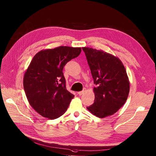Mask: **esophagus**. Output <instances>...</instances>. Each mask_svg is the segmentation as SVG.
I'll use <instances>...</instances> for the list:
<instances>
[{
    "label": "esophagus",
    "mask_w": 156,
    "mask_h": 156,
    "mask_svg": "<svg viewBox=\"0 0 156 156\" xmlns=\"http://www.w3.org/2000/svg\"><path fill=\"white\" fill-rule=\"evenodd\" d=\"M86 90V88H84L83 90H82V91H80V92H78L77 94H78L79 96H81V95H82V94H83L85 93Z\"/></svg>",
    "instance_id": "obj_1"
}]
</instances>
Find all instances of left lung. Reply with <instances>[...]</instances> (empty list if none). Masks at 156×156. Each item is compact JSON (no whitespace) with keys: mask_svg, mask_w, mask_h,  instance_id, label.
Masks as SVG:
<instances>
[{"mask_svg":"<svg viewBox=\"0 0 156 156\" xmlns=\"http://www.w3.org/2000/svg\"><path fill=\"white\" fill-rule=\"evenodd\" d=\"M82 50L96 85L94 102L87 109L99 118L112 115L129 96L130 84L125 67L118 58L102 50L88 47Z\"/></svg>","mask_w":156,"mask_h":156,"instance_id":"1","label":"left lung"}]
</instances>
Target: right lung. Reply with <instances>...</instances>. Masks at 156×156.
I'll use <instances>...</instances> for the list:
<instances>
[{
    "label": "right lung",
    "instance_id": "obj_1",
    "mask_svg": "<svg viewBox=\"0 0 156 156\" xmlns=\"http://www.w3.org/2000/svg\"><path fill=\"white\" fill-rule=\"evenodd\" d=\"M80 52L81 48L59 47L40 51L32 59L23 86L30 105L42 116L53 120L66 112L74 95L66 89L63 69Z\"/></svg>",
    "mask_w": 156,
    "mask_h": 156
}]
</instances>
